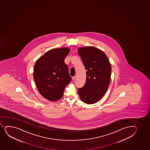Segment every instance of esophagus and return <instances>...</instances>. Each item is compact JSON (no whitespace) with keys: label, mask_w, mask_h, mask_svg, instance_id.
I'll return each instance as SVG.
<instances>
[{"label":"esophagus","mask_w":150,"mask_h":150,"mask_svg":"<svg viewBox=\"0 0 150 150\" xmlns=\"http://www.w3.org/2000/svg\"><path fill=\"white\" fill-rule=\"evenodd\" d=\"M76 77H77V76H74V77H72V80H75V79H76Z\"/></svg>","instance_id":"34e87169"}]
</instances>
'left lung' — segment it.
I'll use <instances>...</instances> for the list:
<instances>
[{"instance_id": "8db88e82", "label": "left lung", "mask_w": 150, "mask_h": 150, "mask_svg": "<svg viewBox=\"0 0 150 150\" xmlns=\"http://www.w3.org/2000/svg\"><path fill=\"white\" fill-rule=\"evenodd\" d=\"M86 71L84 86L78 92L81 100L87 104L98 102L105 95L110 81L111 67L105 52L93 47L78 49Z\"/></svg>"}]
</instances>
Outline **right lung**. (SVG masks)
Returning <instances> with one entry per match:
<instances>
[{
  "mask_svg": "<svg viewBox=\"0 0 150 150\" xmlns=\"http://www.w3.org/2000/svg\"><path fill=\"white\" fill-rule=\"evenodd\" d=\"M70 52L68 47L48 50L40 57L34 68V81L40 95L54 102L63 97L65 88L71 81L64 59Z\"/></svg>",
  "mask_w": 150,
  "mask_h": 150,
  "instance_id": "add662e5",
  "label": "right lung"
}]
</instances>
